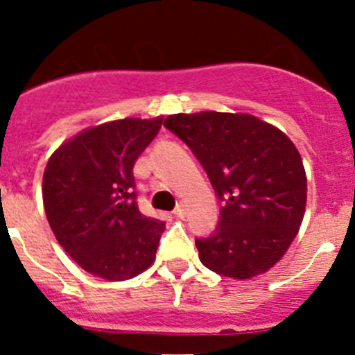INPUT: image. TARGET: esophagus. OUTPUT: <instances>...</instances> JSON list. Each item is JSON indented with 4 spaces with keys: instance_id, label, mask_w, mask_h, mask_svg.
I'll list each match as a JSON object with an SVG mask.
<instances>
[{
    "instance_id": "obj_1",
    "label": "esophagus",
    "mask_w": 355,
    "mask_h": 355,
    "mask_svg": "<svg viewBox=\"0 0 355 355\" xmlns=\"http://www.w3.org/2000/svg\"><path fill=\"white\" fill-rule=\"evenodd\" d=\"M184 215H187V213H184L183 206H178V208L174 209V216H175V218H183Z\"/></svg>"
}]
</instances>
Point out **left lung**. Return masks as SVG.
<instances>
[{"instance_id": "1", "label": "left lung", "mask_w": 355, "mask_h": 355, "mask_svg": "<svg viewBox=\"0 0 355 355\" xmlns=\"http://www.w3.org/2000/svg\"><path fill=\"white\" fill-rule=\"evenodd\" d=\"M163 126L190 147L222 202L215 231L196 240L202 265L233 279L272 268L306 211L307 180L293 142L247 114H178Z\"/></svg>"}]
</instances>
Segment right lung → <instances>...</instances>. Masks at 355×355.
<instances>
[{"label":"right lung","instance_id":"add662e5","mask_svg":"<svg viewBox=\"0 0 355 355\" xmlns=\"http://www.w3.org/2000/svg\"><path fill=\"white\" fill-rule=\"evenodd\" d=\"M163 119H122L85 130L49 158L42 181L56 240L83 270L106 281L142 274L155 261L165 222L142 215L133 165Z\"/></svg>","mask_w":355,"mask_h":355}]
</instances>
